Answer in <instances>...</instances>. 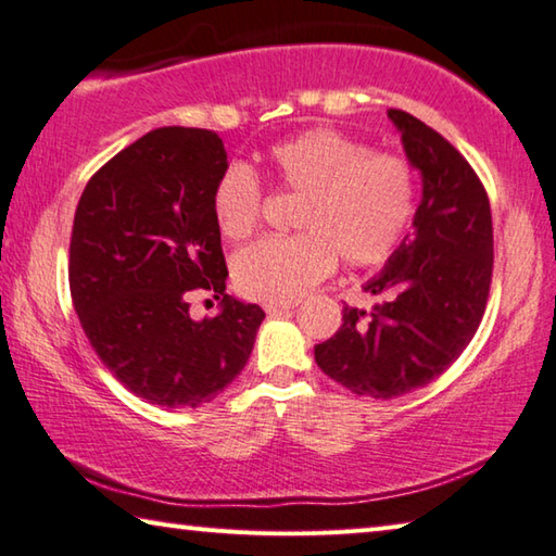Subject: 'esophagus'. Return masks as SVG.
I'll return each mask as SVG.
<instances>
[{"instance_id": "1", "label": "esophagus", "mask_w": 556, "mask_h": 556, "mask_svg": "<svg viewBox=\"0 0 556 556\" xmlns=\"http://www.w3.org/2000/svg\"><path fill=\"white\" fill-rule=\"evenodd\" d=\"M294 304H265V312L269 316H281V314H289Z\"/></svg>"}]
</instances>
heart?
I'll return each mask as SVG.
<instances>
[{"label":"heart","mask_w":556,"mask_h":556,"mask_svg":"<svg viewBox=\"0 0 556 556\" xmlns=\"http://www.w3.org/2000/svg\"><path fill=\"white\" fill-rule=\"evenodd\" d=\"M275 181L301 195L296 238H267L232 260L242 296L291 304L331 275L336 252L345 265H378L397 248L414 215V172L397 154H372L333 129H308L267 152ZM262 186L244 164H230L213 188V218L228 240L255 232Z\"/></svg>","instance_id":"heart-1"}]
</instances>
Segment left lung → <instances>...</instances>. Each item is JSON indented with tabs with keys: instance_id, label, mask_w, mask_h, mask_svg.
<instances>
[{
	"instance_id": "obj_1",
	"label": "left lung",
	"mask_w": 556,
	"mask_h": 556,
	"mask_svg": "<svg viewBox=\"0 0 556 556\" xmlns=\"http://www.w3.org/2000/svg\"><path fill=\"white\" fill-rule=\"evenodd\" d=\"M421 201L378 277L372 312L343 306V326L314 348L328 378L355 394L392 400L439 378L481 324L493 275V220L485 188L444 137L402 110H388Z\"/></svg>"
}]
</instances>
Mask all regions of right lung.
Listing matches in <instances>:
<instances>
[{
    "mask_svg": "<svg viewBox=\"0 0 556 556\" xmlns=\"http://www.w3.org/2000/svg\"><path fill=\"white\" fill-rule=\"evenodd\" d=\"M228 166L208 129L159 127L90 178L75 208L71 296L90 345L149 404L193 409L242 372L265 312L225 294L213 188ZM222 312L193 323L187 291Z\"/></svg>",
    "mask_w": 556,
    "mask_h": 556,
    "instance_id": "add662e5",
    "label": "right lung"
}]
</instances>
